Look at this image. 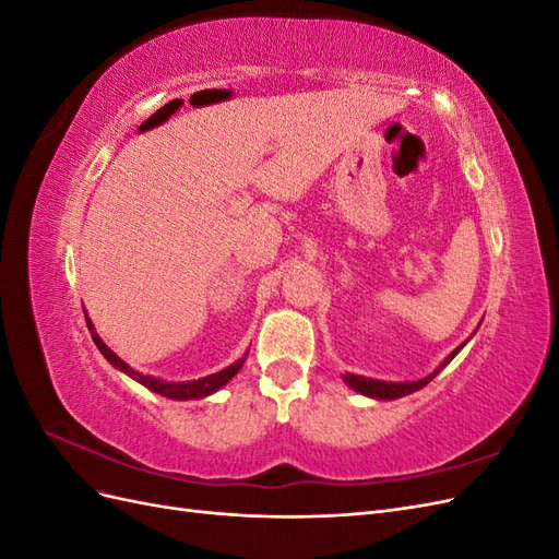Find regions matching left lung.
Listing matches in <instances>:
<instances>
[{
  "label": "left lung",
  "mask_w": 559,
  "mask_h": 559,
  "mask_svg": "<svg viewBox=\"0 0 559 559\" xmlns=\"http://www.w3.org/2000/svg\"><path fill=\"white\" fill-rule=\"evenodd\" d=\"M468 343V341H466ZM466 343H462L460 347L456 349H452L448 357L443 359V364L438 366L433 373H429L427 378H421V380H413V382H384V380H373V378H364V376H354V373H345L343 376V380H345V384L349 386V389H354V392L357 394H364V396H368V399H378V401H394V399H401V396H408V394H413V392H417V389H421L425 384H429L438 373H441V370L456 357V354L462 352V347L466 345Z\"/></svg>",
  "instance_id": "left-lung-1"
}]
</instances>
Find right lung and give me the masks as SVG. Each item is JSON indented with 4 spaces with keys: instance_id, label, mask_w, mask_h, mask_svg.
Returning a JSON list of instances; mask_svg holds the SVG:
<instances>
[{
    "instance_id": "obj_1",
    "label": "right lung",
    "mask_w": 559,
    "mask_h": 559,
    "mask_svg": "<svg viewBox=\"0 0 559 559\" xmlns=\"http://www.w3.org/2000/svg\"><path fill=\"white\" fill-rule=\"evenodd\" d=\"M83 312H86V310H83ZM86 324H88V331H91V335H93V341H95L97 349L103 352V357H105L114 368L121 370V373H126V376L132 378L134 382L144 384L146 389H151V392H156V394L167 396V399H173V401H193V399L212 396L214 392H218V389H222L224 384H228L235 376H238V370L242 368V364H245V359H247V354H249V352H245V357H240L235 364L226 366L224 370H218V373H212V376H205V378H198V380H186V382H167V380H158V378H154V376H144V373H140V370L130 368L121 357H118L116 352H111V349L105 345L103 337L97 335V331H95V326H93V321H91L88 314H86Z\"/></svg>"
}]
</instances>
